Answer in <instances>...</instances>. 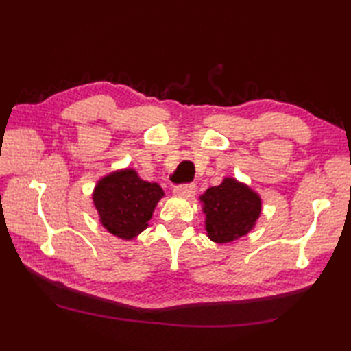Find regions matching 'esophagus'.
Segmentation results:
<instances>
[{
  "label": "esophagus",
  "mask_w": 351,
  "mask_h": 351,
  "mask_svg": "<svg viewBox=\"0 0 351 351\" xmlns=\"http://www.w3.org/2000/svg\"><path fill=\"white\" fill-rule=\"evenodd\" d=\"M175 195L184 197V199H190L196 195V185L195 184H187V185H181L175 190Z\"/></svg>",
  "instance_id": "1"
}]
</instances>
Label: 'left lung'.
Wrapping results in <instances>:
<instances>
[{"mask_svg":"<svg viewBox=\"0 0 351 351\" xmlns=\"http://www.w3.org/2000/svg\"><path fill=\"white\" fill-rule=\"evenodd\" d=\"M205 214L206 237L219 244L232 243L255 228L263 211V199L247 184L232 176L223 178L199 197Z\"/></svg>","mask_w":351,"mask_h":351,"instance_id":"obj_1","label":"left lung"}]
</instances>
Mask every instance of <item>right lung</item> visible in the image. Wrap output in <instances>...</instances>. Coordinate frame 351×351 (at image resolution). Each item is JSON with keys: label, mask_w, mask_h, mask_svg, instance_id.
Listing matches in <instances>:
<instances>
[{"label": "right lung", "mask_w": 351, "mask_h": 351, "mask_svg": "<svg viewBox=\"0 0 351 351\" xmlns=\"http://www.w3.org/2000/svg\"><path fill=\"white\" fill-rule=\"evenodd\" d=\"M162 197L164 191L158 184L143 181L131 167L102 176L92 193L101 225L125 241L143 232Z\"/></svg>", "instance_id": "right-lung-1"}]
</instances>
